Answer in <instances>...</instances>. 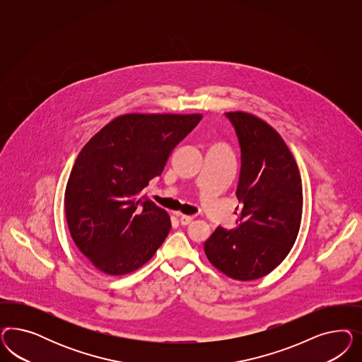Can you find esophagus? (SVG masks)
I'll return each mask as SVG.
<instances>
[{
  "label": "esophagus",
  "instance_id": "1",
  "mask_svg": "<svg viewBox=\"0 0 362 362\" xmlns=\"http://www.w3.org/2000/svg\"><path fill=\"white\" fill-rule=\"evenodd\" d=\"M179 220H180V224H182V226H188V224L194 220V216H189V215H180Z\"/></svg>",
  "mask_w": 362,
  "mask_h": 362
}]
</instances>
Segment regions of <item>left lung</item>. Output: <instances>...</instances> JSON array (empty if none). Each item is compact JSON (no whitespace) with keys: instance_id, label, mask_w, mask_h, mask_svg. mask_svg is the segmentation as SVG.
I'll list each match as a JSON object with an SVG mask.
<instances>
[{"instance_id":"8db88e82","label":"left lung","mask_w":362,"mask_h":362,"mask_svg":"<svg viewBox=\"0 0 362 362\" xmlns=\"http://www.w3.org/2000/svg\"><path fill=\"white\" fill-rule=\"evenodd\" d=\"M241 150L236 197L239 226L218 227L204 243L215 268L250 281L272 272L292 250L303 215V186L296 160L279 132L244 111L226 112Z\"/></svg>"}]
</instances>
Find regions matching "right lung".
Instances as JSON below:
<instances>
[{
    "label": "right lung",
    "mask_w": 362,
    "mask_h": 362,
    "mask_svg": "<svg viewBox=\"0 0 362 362\" xmlns=\"http://www.w3.org/2000/svg\"><path fill=\"white\" fill-rule=\"evenodd\" d=\"M202 114H124L88 141L65 191L66 220L78 250L103 274H132L171 230L165 209L141 197Z\"/></svg>",
    "instance_id": "obj_1"
}]
</instances>
